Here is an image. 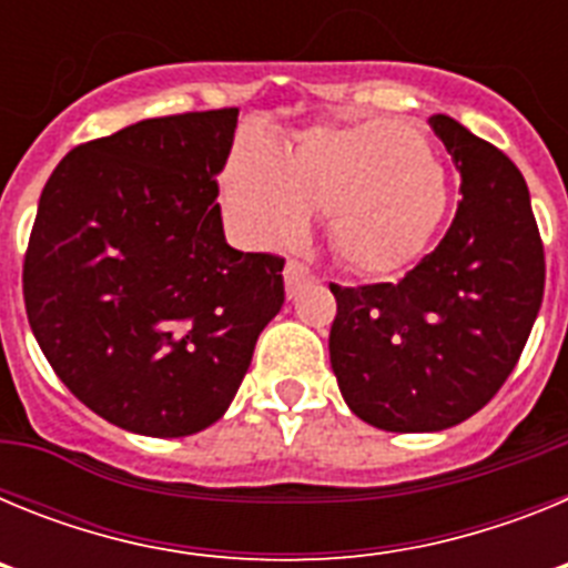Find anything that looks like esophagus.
I'll return each instance as SVG.
<instances>
[{
  "label": "esophagus",
  "instance_id": "1",
  "mask_svg": "<svg viewBox=\"0 0 568 568\" xmlns=\"http://www.w3.org/2000/svg\"><path fill=\"white\" fill-rule=\"evenodd\" d=\"M313 281V273H310V267H304L301 261H287V267H284V284H287V295L293 298L295 293H298L304 284H310Z\"/></svg>",
  "mask_w": 568,
  "mask_h": 568
}]
</instances>
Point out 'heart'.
<instances>
[{"mask_svg":"<svg viewBox=\"0 0 568 568\" xmlns=\"http://www.w3.org/2000/svg\"><path fill=\"white\" fill-rule=\"evenodd\" d=\"M224 202L255 244H293L327 215L335 255L358 273H393L429 244L449 187L415 130L398 122L310 128L287 155L264 139L235 148Z\"/></svg>","mask_w":568,"mask_h":568,"instance_id":"b5f03b06","label":"heart"}]
</instances>
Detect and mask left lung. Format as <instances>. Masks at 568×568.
<instances>
[{
	"mask_svg": "<svg viewBox=\"0 0 568 568\" xmlns=\"http://www.w3.org/2000/svg\"><path fill=\"white\" fill-rule=\"evenodd\" d=\"M429 128L464 195L440 244L395 284H329L341 395L386 433H440L489 404L544 301V244L520 170L449 115H429Z\"/></svg>",
	"mask_w": 568,
	"mask_h": 568,
	"instance_id": "obj_1",
	"label": "left lung"
}]
</instances>
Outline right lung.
Wrapping results in <instances>:
<instances>
[{"instance_id":"1","label":"right lung","mask_w":568,"mask_h":568,"mask_svg":"<svg viewBox=\"0 0 568 568\" xmlns=\"http://www.w3.org/2000/svg\"><path fill=\"white\" fill-rule=\"evenodd\" d=\"M239 110L144 119L50 173L24 255V310L53 373L128 433L184 438L227 413L284 261L224 239L219 173Z\"/></svg>"}]
</instances>
